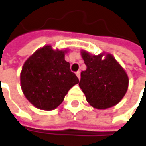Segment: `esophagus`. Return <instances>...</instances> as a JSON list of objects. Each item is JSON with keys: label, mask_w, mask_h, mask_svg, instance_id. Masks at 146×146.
<instances>
[{"label": "esophagus", "mask_w": 146, "mask_h": 146, "mask_svg": "<svg viewBox=\"0 0 146 146\" xmlns=\"http://www.w3.org/2000/svg\"><path fill=\"white\" fill-rule=\"evenodd\" d=\"M76 75L78 77V79H80L81 78V71H77V73H76Z\"/></svg>", "instance_id": "34e87169"}]
</instances>
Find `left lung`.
I'll list each match as a JSON object with an SVG mask.
<instances>
[{
  "mask_svg": "<svg viewBox=\"0 0 146 146\" xmlns=\"http://www.w3.org/2000/svg\"><path fill=\"white\" fill-rule=\"evenodd\" d=\"M81 54L87 69L81 73L79 86L87 102L98 110L118 104L129 86V77L125 69L110 53L92 55L81 50Z\"/></svg>",
  "mask_w": 146,
  "mask_h": 146,
  "instance_id": "8db88e82",
  "label": "left lung"
}]
</instances>
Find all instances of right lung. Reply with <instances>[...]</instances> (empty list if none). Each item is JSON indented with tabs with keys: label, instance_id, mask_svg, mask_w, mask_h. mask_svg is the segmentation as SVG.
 <instances>
[{
	"label": "right lung",
	"instance_id": "obj_1",
	"mask_svg": "<svg viewBox=\"0 0 146 146\" xmlns=\"http://www.w3.org/2000/svg\"><path fill=\"white\" fill-rule=\"evenodd\" d=\"M66 50L39 48L25 60L21 73V87L33 106L52 110L61 104L73 86L79 83L70 65L65 60Z\"/></svg>",
	"mask_w": 146,
	"mask_h": 146
}]
</instances>
